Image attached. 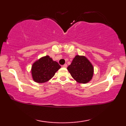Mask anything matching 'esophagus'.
<instances>
[{
	"label": "esophagus",
	"mask_w": 126,
	"mask_h": 126,
	"mask_svg": "<svg viewBox=\"0 0 126 126\" xmlns=\"http://www.w3.org/2000/svg\"><path fill=\"white\" fill-rule=\"evenodd\" d=\"M63 67H64V68H67V64H64V65H63Z\"/></svg>",
	"instance_id": "34e87169"
}]
</instances>
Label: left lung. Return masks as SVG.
Here are the masks:
<instances>
[{
    "label": "left lung",
    "instance_id": "1",
    "mask_svg": "<svg viewBox=\"0 0 126 126\" xmlns=\"http://www.w3.org/2000/svg\"><path fill=\"white\" fill-rule=\"evenodd\" d=\"M67 69L72 78L79 83L89 82L94 74L92 64L84 55H76Z\"/></svg>",
    "mask_w": 126,
    "mask_h": 126
}]
</instances>
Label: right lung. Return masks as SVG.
<instances>
[{
	"mask_svg": "<svg viewBox=\"0 0 126 126\" xmlns=\"http://www.w3.org/2000/svg\"><path fill=\"white\" fill-rule=\"evenodd\" d=\"M61 68L56 61L49 55L42 57L33 63L31 68L32 77L38 83H43L52 79Z\"/></svg>",
	"mask_w": 126,
	"mask_h": 126,
	"instance_id": "add662e5",
	"label": "right lung"
}]
</instances>
